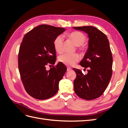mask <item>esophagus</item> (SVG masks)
Segmentation results:
<instances>
[{"label": "esophagus", "instance_id": "1", "mask_svg": "<svg viewBox=\"0 0 128 128\" xmlns=\"http://www.w3.org/2000/svg\"><path fill=\"white\" fill-rule=\"evenodd\" d=\"M72 70V68H69V67H67V70L68 71V72H69V71H70Z\"/></svg>", "mask_w": 128, "mask_h": 128}]
</instances>
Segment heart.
<instances>
[{
  "label": "heart",
  "mask_w": 128,
  "mask_h": 128,
  "mask_svg": "<svg viewBox=\"0 0 128 128\" xmlns=\"http://www.w3.org/2000/svg\"><path fill=\"white\" fill-rule=\"evenodd\" d=\"M68 36L69 38L73 40L76 46H82L86 41V37L84 34L80 32H74L68 34ZM64 45V38L61 35L57 36L53 42V46L55 51L58 53H61L63 51ZM80 59V56L77 54H64L61 56L59 60L61 63L67 66H72L74 65Z\"/></svg>",
  "instance_id": "1"
}]
</instances>
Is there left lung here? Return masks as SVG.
<instances>
[{"label": "left lung", "instance_id": "left-lung-1", "mask_svg": "<svg viewBox=\"0 0 128 128\" xmlns=\"http://www.w3.org/2000/svg\"><path fill=\"white\" fill-rule=\"evenodd\" d=\"M88 34V45L81 66L87 68L84 75L80 70L73 68L76 74L74 81L76 94L80 98L91 100L101 96L105 91L112 75L113 56L106 34L92 26L73 27Z\"/></svg>", "mask_w": 128, "mask_h": 128}]
</instances>
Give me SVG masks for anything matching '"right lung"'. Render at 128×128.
Listing matches in <instances>:
<instances>
[{"label":"right lung","instance_id":"right-lung-1","mask_svg":"<svg viewBox=\"0 0 128 128\" xmlns=\"http://www.w3.org/2000/svg\"><path fill=\"white\" fill-rule=\"evenodd\" d=\"M64 28L47 24L38 26L26 33L19 49L18 66L26 92L32 97L45 100L54 96L67 70L61 62L49 70L48 64H54L56 52L53 42Z\"/></svg>","mask_w":128,"mask_h":128}]
</instances>
